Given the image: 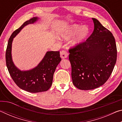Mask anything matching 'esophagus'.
<instances>
[{"label":"esophagus","mask_w":122,"mask_h":122,"mask_svg":"<svg viewBox=\"0 0 122 122\" xmlns=\"http://www.w3.org/2000/svg\"><path fill=\"white\" fill-rule=\"evenodd\" d=\"M68 56V54L65 51H62L60 52V57L61 59H65Z\"/></svg>","instance_id":"obj_1"}]
</instances>
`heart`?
<instances>
[{"mask_svg": "<svg viewBox=\"0 0 122 122\" xmlns=\"http://www.w3.org/2000/svg\"><path fill=\"white\" fill-rule=\"evenodd\" d=\"M89 34L88 26L78 24H71L62 28L57 33V38L60 40H67L73 38L69 41V46L77 47L83 42Z\"/></svg>", "mask_w": 122, "mask_h": 122, "instance_id": "heart-1", "label": "heart"}]
</instances>
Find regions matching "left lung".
I'll list each match as a JSON object with an SVG mask.
<instances>
[{"instance_id": "left-lung-1", "label": "left lung", "mask_w": 122, "mask_h": 122, "mask_svg": "<svg viewBox=\"0 0 122 122\" xmlns=\"http://www.w3.org/2000/svg\"><path fill=\"white\" fill-rule=\"evenodd\" d=\"M94 30L86 42L69 51L74 85L81 90L100 87L110 77L117 60L112 34L95 18Z\"/></svg>"}]
</instances>
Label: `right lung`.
Instances as JSON below:
<instances>
[{
    "instance_id": "right-lung-1",
    "label": "right lung",
    "mask_w": 122,
    "mask_h": 122,
    "mask_svg": "<svg viewBox=\"0 0 122 122\" xmlns=\"http://www.w3.org/2000/svg\"><path fill=\"white\" fill-rule=\"evenodd\" d=\"M40 18L34 17L25 22L10 36L6 51V62L11 77L20 88L27 92L36 93L48 90L53 83V75L61 61L59 51H48L36 67L27 71H21L14 65L12 56L13 39L24 27L36 22Z\"/></svg>"
}]
</instances>
